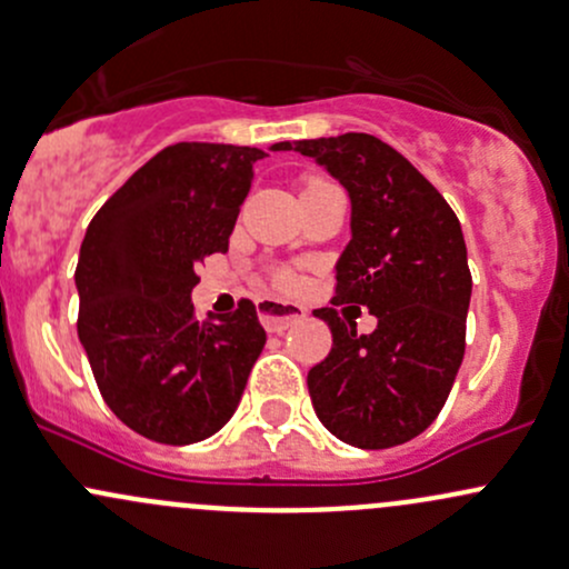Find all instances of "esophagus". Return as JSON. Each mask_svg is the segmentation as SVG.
Returning <instances> with one entry per match:
<instances>
[{
  "instance_id": "34e87169",
  "label": "esophagus",
  "mask_w": 569,
  "mask_h": 569,
  "mask_svg": "<svg viewBox=\"0 0 569 569\" xmlns=\"http://www.w3.org/2000/svg\"><path fill=\"white\" fill-rule=\"evenodd\" d=\"M260 311V322L268 333H284L287 328H292L296 322H301L307 317V309L298 307V303H287V301H268L258 303Z\"/></svg>"
}]
</instances>
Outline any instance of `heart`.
Masks as SVG:
<instances>
[{
  "label": "heart",
  "instance_id": "obj_1",
  "mask_svg": "<svg viewBox=\"0 0 569 569\" xmlns=\"http://www.w3.org/2000/svg\"><path fill=\"white\" fill-rule=\"evenodd\" d=\"M322 184H331V181H326V179H309L307 187H303V189H309V187H322ZM279 282H282V284H292V277H287V273H282V277H279Z\"/></svg>",
  "mask_w": 569,
  "mask_h": 569
}]
</instances>
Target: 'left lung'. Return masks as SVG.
I'll return each mask as SVG.
<instances>
[{"label":"left lung","mask_w":569,"mask_h":569,"mask_svg":"<svg viewBox=\"0 0 569 569\" xmlns=\"http://www.w3.org/2000/svg\"><path fill=\"white\" fill-rule=\"evenodd\" d=\"M347 189L350 243L336 262L339 303L377 317L371 333L317 309L333 347L309 371L317 418L352 448L405 445L437 420L463 360L472 273L448 200L393 146L366 132L282 143Z\"/></svg>","instance_id":"left-lung-1"}]
</instances>
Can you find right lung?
Returning a JSON list of instances; mask_svg holds the SVG:
<instances>
[{"label":"right lung","instance_id":"1","mask_svg":"<svg viewBox=\"0 0 569 569\" xmlns=\"http://www.w3.org/2000/svg\"><path fill=\"white\" fill-rule=\"evenodd\" d=\"M262 157L252 146H168L89 222L76 268L78 339L106 405L140 437L200 442L241 401L266 345L258 309L241 301L198 322L189 296L194 268L228 252Z\"/></svg>","mask_w":569,"mask_h":569}]
</instances>
